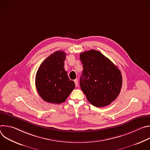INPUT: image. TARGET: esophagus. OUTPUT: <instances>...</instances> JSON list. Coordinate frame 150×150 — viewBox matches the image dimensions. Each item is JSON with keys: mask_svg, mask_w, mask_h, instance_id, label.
<instances>
[{"mask_svg": "<svg viewBox=\"0 0 150 150\" xmlns=\"http://www.w3.org/2000/svg\"><path fill=\"white\" fill-rule=\"evenodd\" d=\"M74 82H75L76 87H78V80L77 79H75Z\"/></svg>", "mask_w": 150, "mask_h": 150, "instance_id": "34e87169", "label": "esophagus"}]
</instances>
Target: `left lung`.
<instances>
[{
    "mask_svg": "<svg viewBox=\"0 0 150 150\" xmlns=\"http://www.w3.org/2000/svg\"><path fill=\"white\" fill-rule=\"evenodd\" d=\"M83 71L81 88L88 101L96 107L110 104L119 96L122 76L118 68L98 51L92 49L80 54Z\"/></svg>",
    "mask_w": 150,
    "mask_h": 150,
    "instance_id": "8db88e82",
    "label": "left lung"
}]
</instances>
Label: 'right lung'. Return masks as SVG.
Returning <instances> with one entry per match:
<instances>
[{
    "label": "right lung",
    "instance_id": "right-lung-1",
    "mask_svg": "<svg viewBox=\"0 0 150 150\" xmlns=\"http://www.w3.org/2000/svg\"><path fill=\"white\" fill-rule=\"evenodd\" d=\"M67 53L57 51L47 57L40 65L35 76V86L40 96L53 104L65 101L75 88L64 69Z\"/></svg>",
    "mask_w": 150,
    "mask_h": 150
}]
</instances>
